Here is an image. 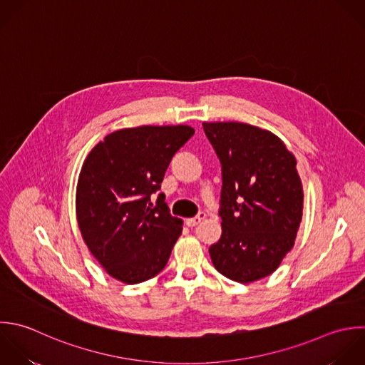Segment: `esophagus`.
I'll use <instances>...</instances> for the list:
<instances>
[{
	"label": "esophagus",
	"mask_w": 365,
	"mask_h": 365,
	"mask_svg": "<svg viewBox=\"0 0 365 365\" xmlns=\"http://www.w3.org/2000/svg\"><path fill=\"white\" fill-rule=\"evenodd\" d=\"M205 217H206V213L200 212L197 216L190 217V219H186V225H187L189 227H195V226H197V225H199Z\"/></svg>",
	"instance_id": "1"
}]
</instances>
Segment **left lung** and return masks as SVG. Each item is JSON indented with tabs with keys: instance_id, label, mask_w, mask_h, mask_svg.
<instances>
[{
	"instance_id": "obj_1",
	"label": "left lung",
	"mask_w": 365,
	"mask_h": 365,
	"mask_svg": "<svg viewBox=\"0 0 365 365\" xmlns=\"http://www.w3.org/2000/svg\"><path fill=\"white\" fill-rule=\"evenodd\" d=\"M222 163V236L209 249L216 270L252 283L277 270L293 249L304 192L297 160L274 133L242 122H205Z\"/></svg>"
}]
</instances>
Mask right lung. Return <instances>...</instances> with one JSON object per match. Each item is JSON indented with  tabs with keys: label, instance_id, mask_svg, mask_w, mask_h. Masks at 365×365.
Masks as SVG:
<instances>
[{
	"label": "right lung",
	"instance_id": "right-lung-1",
	"mask_svg": "<svg viewBox=\"0 0 365 365\" xmlns=\"http://www.w3.org/2000/svg\"><path fill=\"white\" fill-rule=\"evenodd\" d=\"M187 125L138 126L109 133L86 156L76 185V220L92 256L126 284L159 274L182 235L160 189L173 155L193 136Z\"/></svg>",
	"mask_w": 365,
	"mask_h": 365
}]
</instances>
